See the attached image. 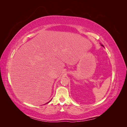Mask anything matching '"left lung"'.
<instances>
[{
  "instance_id": "left-lung-1",
  "label": "left lung",
  "mask_w": 127,
  "mask_h": 127,
  "mask_svg": "<svg viewBox=\"0 0 127 127\" xmlns=\"http://www.w3.org/2000/svg\"><path fill=\"white\" fill-rule=\"evenodd\" d=\"M101 46H102V47H103L104 48V45H102V44H101Z\"/></svg>"
}]
</instances>
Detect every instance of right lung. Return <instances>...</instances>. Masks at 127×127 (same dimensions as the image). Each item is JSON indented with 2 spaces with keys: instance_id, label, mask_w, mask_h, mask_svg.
Wrapping results in <instances>:
<instances>
[{
  "instance_id": "1",
  "label": "right lung",
  "mask_w": 127,
  "mask_h": 127,
  "mask_svg": "<svg viewBox=\"0 0 127 127\" xmlns=\"http://www.w3.org/2000/svg\"><path fill=\"white\" fill-rule=\"evenodd\" d=\"M51 100H52V99H51ZM49 101V102H48V103H46V104H48V103H49V102H50V101Z\"/></svg>"
}]
</instances>
